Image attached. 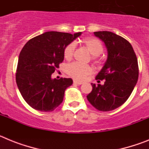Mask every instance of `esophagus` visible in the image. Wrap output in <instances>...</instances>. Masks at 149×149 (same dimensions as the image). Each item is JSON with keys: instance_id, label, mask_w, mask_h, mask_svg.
<instances>
[{"instance_id": "obj_1", "label": "esophagus", "mask_w": 149, "mask_h": 149, "mask_svg": "<svg viewBox=\"0 0 149 149\" xmlns=\"http://www.w3.org/2000/svg\"><path fill=\"white\" fill-rule=\"evenodd\" d=\"M74 84H77V85H81V84H82L83 83L81 82V81H76V80H74Z\"/></svg>"}]
</instances>
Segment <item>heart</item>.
Masks as SVG:
<instances>
[{"label": "heart", "instance_id": "b5f03b06", "mask_svg": "<svg viewBox=\"0 0 149 149\" xmlns=\"http://www.w3.org/2000/svg\"><path fill=\"white\" fill-rule=\"evenodd\" d=\"M83 42L88 48L91 54L93 55V60L98 62V56L103 53L104 51V45L102 42L98 39L94 37L86 38L84 39ZM75 46L74 42H71L65 46L63 50V56L65 60H69L73 57ZM65 72L73 78L83 80L86 76L89 75L93 72V68L89 65L82 64L78 62H74L67 65Z\"/></svg>", "mask_w": 149, "mask_h": 149}]
</instances>
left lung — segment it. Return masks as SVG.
Returning a JSON list of instances; mask_svg holds the SVG:
<instances>
[{
	"mask_svg": "<svg viewBox=\"0 0 149 149\" xmlns=\"http://www.w3.org/2000/svg\"><path fill=\"white\" fill-rule=\"evenodd\" d=\"M95 35L105 43L108 56L95 80L103 85L92 84L93 90L86 96L89 103L99 111H111L122 106L130 97L139 77L136 54L128 41L109 31Z\"/></svg>",
	"mask_w": 149,
	"mask_h": 149,
	"instance_id": "left-lung-1",
	"label": "left lung"
}]
</instances>
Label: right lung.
<instances>
[{
  "label": "right lung",
  "instance_id": "right-lung-1",
  "mask_svg": "<svg viewBox=\"0 0 149 149\" xmlns=\"http://www.w3.org/2000/svg\"><path fill=\"white\" fill-rule=\"evenodd\" d=\"M50 31L32 38L22 48L15 80L24 101L32 108L51 112L63 102L71 78L52 79L51 74L64 60L65 46L81 35Z\"/></svg>",
  "mask_w": 149,
  "mask_h": 149
}]
</instances>
